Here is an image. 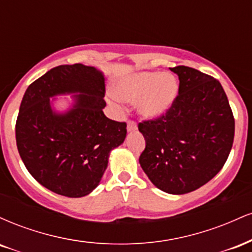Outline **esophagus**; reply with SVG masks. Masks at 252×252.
Returning <instances> with one entry per match:
<instances>
[{"mask_svg": "<svg viewBox=\"0 0 252 252\" xmlns=\"http://www.w3.org/2000/svg\"><path fill=\"white\" fill-rule=\"evenodd\" d=\"M126 129H128V131H134V130L137 129V123L134 122V121H128Z\"/></svg>", "mask_w": 252, "mask_h": 252, "instance_id": "34e87169", "label": "esophagus"}]
</instances>
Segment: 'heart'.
<instances>
[{
  "label": "heart",
  "instance_id": "1",
  "mask_svg": "<svg viewBox=\"0 0 252 252\" xmlns=\"http://www.w3.org/2000/svg\"><path fill=\"white\" fill-rule=\"evenodd\" d=\"M179 84L173 74L162 72H138L118 82L112 102L138 99V112L146 118L160 117L175 102Z\"/></svg>",
  "mask_w": 252,
  "mask_h": 252
}]
</instances>
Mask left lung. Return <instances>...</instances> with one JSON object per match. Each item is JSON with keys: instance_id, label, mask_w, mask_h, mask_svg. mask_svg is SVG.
<instances>
[{"instance_id": "1", "label": "left lung", "mask_w": 252, "mask_h": 252, "mask_svg": "<svg viewBox=\"0 0 252 252\" xmlns=\"http://www.w3.org/2000/svg\"><path fill=\"white\" fill-rule=\"evenodd\" d=\"M178 74L179 94L162 116L138 123L146 138L140 164L149 180L169 194L204 186L226 162L235 118L221 84L189 66Z\"/></svg>"}]
</instances>
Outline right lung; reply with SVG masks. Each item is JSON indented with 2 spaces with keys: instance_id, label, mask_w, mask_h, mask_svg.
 I'll use <instances>...</instances> for the list:
<instances>
[{
  "instance_id": "add662e5",
  "label": "right lung",
  "mask_w": 252,
  "mask_h": 252,
  "mask_svg": "<svg viewBox=\"0 0 252 252\" xmlns=\"http://www.w3.org/2000/svg\"><path fill=\"white\" fill-rule=\"evenodd\" d=\"M68 112L53 111L49 98L76 93ZM100 71L83 63L60 65L26 90L16 120L19 154L43 187L68 198L88 195L99 185L109 154L124 142L126 123L104 115Z\"/></svg>"
}]
</instances>
